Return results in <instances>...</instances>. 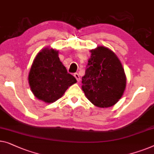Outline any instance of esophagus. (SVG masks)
Segmentation results:
<instances>
[{"mask_svg":"<svg viewBox=\"0 0 154 154\" xmlns=\"http://www.w3.org/2000/svg\"><path fill=\"white\" fill-rule=\"evenodd\" d=\"M74 77L75 78V79H76V80H77V81L78 82H79L80 81H81V78H80V75H79V73H74Z\"/></svg>","mask_w":154,"mask_h":154,"instance_id":"esophagus-1","label":"esophagus"}]
</instances>
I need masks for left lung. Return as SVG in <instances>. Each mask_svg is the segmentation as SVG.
<instances>
[{
  "mask_svg": "<svg viewBox=\"0 0 154 154\" xmlns=\"http://www.w3.org/2000/svg\"><path fill=\"white\" fill-rule=\"evenodd\" d=\"M82 90L89 101L99 108L114 106L126 86V76L121 62L112 51L103 46L90 50Z\"/></svg>",
  "mask_w": 154,
  "mask_h": 154,
  "instance_id": "1",
  "label": "left lung"
}]
</instances>
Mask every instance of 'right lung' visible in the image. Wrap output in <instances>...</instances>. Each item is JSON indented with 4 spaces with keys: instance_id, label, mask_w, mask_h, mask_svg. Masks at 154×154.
Instances as JSON below:
<instances>
[{
    "instance_id": "add662e5",
    "label": "right lung",
    "mask_w": 154,
    "mask_h": 154,
    "mask_svg": "<svg viewBox=\"0 0 154 154\" xmlns=\"http://www.w3.org/2000/svg\"><path fill=\"white\" fill-rule=\"evenodd\" d=\"M58 51L48 47L37 53L31 66L28 82L37 99L50 103L61 98L77 82L60 60Z\"/></svg>"
}]
</instances>
